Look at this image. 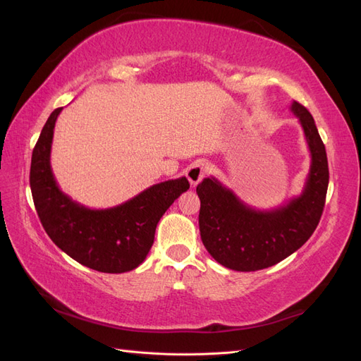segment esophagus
<instances>
[{
  "instance_id": "1",
  "label": "esophagus",
  "mask_w": 361,
  "mask_h": 361,
  "mask_svg": "<svg viewBox=\"0 0 361 361\" xmlns=\"http://www.w3.org/2000/svg\"><path fill=\"white\" fill-rule=\"evenodd\" d=\"M204 173H206V167H204V162L202 159H197L191 164L187 170V178L192 187H195V185H197L203 179Z\"/></svg>"
}]
</instances>
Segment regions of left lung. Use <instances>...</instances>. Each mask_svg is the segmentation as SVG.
<instances>
[{
  "instance_id": "1",
  "label": "left lung",
  "mask_w": 361,
  "mask_h": 361,
  "mask_svg": "<svg viewBox=\"0 0 361 361\" xmlns=\"http://www.w3.org/2000/svg\"><path fill=\"white\" fill-rule=\"evenodd\" d=\"M310 150V170L302 192L272 209H256L216 178L197 185L199 227L203 245L218 264L235 271H257L295 253L318 226L329 188V161L307 108L290 104Z\"/></svg>"
}]
</instances>
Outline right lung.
<instances>
[{
	"instance_id": "add662e5",
	"label": "right lung",
	"mask_w": 361,
	"mask_h": 361,
	"mask_svg": "<svg viewBox=\"0 0 361 361\" xmlns=\"http://www.w3.org/2000/svg\"><path fill=\"white\" fill-rule=\"evenodd\" d=\"M61 110L48 117L31 157L30 187L40 223L52 243L81 265L108 274L133 271L150 251L161 216L190 182L185 176L159 182L106 209L72 200L51 169L54 128Z\"/></svg>"
}]
</instances>
